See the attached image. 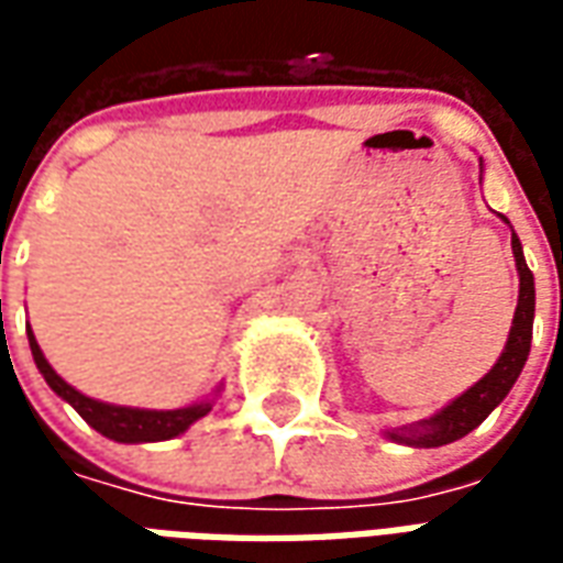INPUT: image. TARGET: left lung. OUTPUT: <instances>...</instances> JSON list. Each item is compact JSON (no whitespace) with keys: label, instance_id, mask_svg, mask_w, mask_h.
I'll use <instances>...</instances> for the list:
<instances>
[{"label":"left lung","instance_id":"obj_1","mask_svg":"<svg viewBox=\"0 0 563 563\" xmlns=\"http://www.w3.org/2000/svg\"><path fill=\"white\" fill-rule=\"evenodd\" d=\"M512 256H516V268H519V307H516L507 346L497 358V365L437 416L413 424V428L391 431V440H401L410 446H443V443L461 440L464 434H471L476 424H483L485 416L509 395L512 383L519 379L521 367L528 362L533 334V274L525 265V253H521L516 234H512Z\"/></svg>","mask_w":563,"mask_h":563}]
</instances>
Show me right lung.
I'll use <instances>...</instances> for the list:
<instances>
[{
  "mask_svg": "<svg viewBox=\"0 0 563 563\" xmlns=\"http://www.w3.org/2000/svg\"><path fill=\"white\" fill-rule=\"evenodd\" d=\"M30 334V350L35 365L42 371V377L47 379V386L68 401L80 413V419L87 424H92L99 434L111 437L117 443H153V440H172V437L184 434L186 428L192 422H198L201 416L210 413V401L192 404V407H184V410H139V407H114V404L92 401L87 395H80L78 389H71L66 379L56 374L54 367L47 365L42 346L35 341L32 329Z\"/></svg>",
  "mask_w": 563,
  "mask_h": 563,
  "instance_id": "add662e5",
  "label": "right lung"
}]
</instances>
